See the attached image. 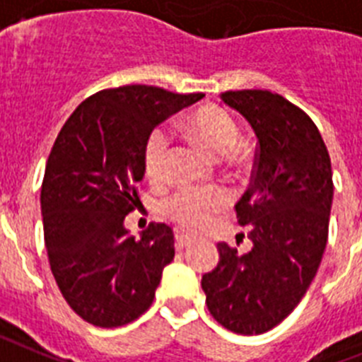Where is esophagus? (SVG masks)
<instances>
[{"mask_svg": "<svg viewBox=\"0 0 362 362\" xmlns=\"http://www.w3.org/2000/svg\"><path fill=\"white\" fill-rule=\"evenodd\" d=\"M191 235L187 233H182V231H177V235H175V244H177L178 250H184V247H187L191 244Z\"/></svg>", "mask_w": 362, "mask_h": 362, "instance_id": "1", "label": "esophagus"}]
</instances>
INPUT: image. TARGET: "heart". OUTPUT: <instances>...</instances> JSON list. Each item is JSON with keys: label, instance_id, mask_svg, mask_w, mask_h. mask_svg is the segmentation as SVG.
<instances>
[{"label": "heart", "instance_id": "obj_1", "mask_svg": "<svg viewBox=\"0 0 362 362\" xmlns=\"http://www.w3.org/2000/svg\"><path fill=\"white\" fill-rule=\"evenodd\" d=\"M194 142L211 156H226L238 140V125L231 112L220 105L199 107L185 124ZM171 134L165 127H155L144 144V171L151 182H163L168 175ZM231 204V194L222 187H182L163 204L169 220L191 231L206 228L215 215Z\"/></svg>", "mask_w": 362, "mask_h": 362}]
</instances>
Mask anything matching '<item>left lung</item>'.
<instances>
[{"label": "left lung", "mask_w": 362, "mask_h": 362, "mask_svg": "<svg viewBox=\"0 0 362 362\" xmlns=\"http://www.w3.org/2000/svg\"><path fill=\"white\" fill-rule=\"evenodd\" d=\"M257 134L251 184L235 206L253 247L218 242L220 260L202 276L209 313L240 335L275 328L308 291L325 255L333 199L332 162L313 120L276 93H220Z\"/></svg>", "instance_id": "8db88e82"}]
</instances>
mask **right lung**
Wrapping results in <instances>:
<instances>
[{"mask_svg":"<svg viewBox=\"0 0 362 362\" xmlns=\"http://www.w3.org/2000/svg\"><path fill=\"white\" fill-rule=\"evenodd\" d=\"M202 96L153 86L103 89L58 133L42 184L43 237L59 291L89 325H129L153 304L175 257L173 229L151 222L134 240L124 218L140 202L147 134Z\"/></svg>","mask_w":362,"mask_h":362,"instance_id":"right-lung-1","label":"right lung"}]
</instances>
